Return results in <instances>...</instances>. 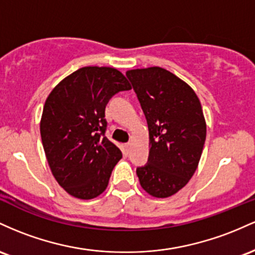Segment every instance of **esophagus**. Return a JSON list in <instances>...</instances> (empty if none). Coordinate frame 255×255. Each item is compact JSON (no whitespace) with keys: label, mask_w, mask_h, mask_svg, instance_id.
<instances>
[{"label":"esophagus","mask_w":255,"mask_h":255,"mask_svg":"<svg viewBox=\"0 0 255 255\" xmlns=\"http://www.w3.org/2000/svg\"><path fill=\"white\" fill-rule=\"evenodd\" d=\"M130 149H131V143H125V144H124V150L127 151V153H128V151H130Z\"/></svg>","instance_id":"34e87169"}]
</instances>
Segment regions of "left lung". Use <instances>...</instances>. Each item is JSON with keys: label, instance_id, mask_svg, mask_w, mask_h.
Returning <instances> with one entry per match:
<instances>
[{"label": "left lung", "instance_id": "obj_1", "mask_svg": "<svg viewBox=\"0 0 255 255\" xmlns=\"http://www.w3.org/2000/svg\"><path fill=\"white\" fill-rule=\"evenodd\" d=\"M147 119L148 164L137 167L141 187L154 197L179 191L195 173L206 139L201 104L189 85L161 67L127 72Z\"/></svg>", "mask_w": 255, "mask_h": 255}]
</instances>
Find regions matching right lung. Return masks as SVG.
Returning a JSON list of instances; mask_svg holds the SVG:
<instances>
[{
  "label": "right lung",
  "instance_id": "obj_1",
  "mask_svg": "<svg viewBox=\"0 0 255 255\" xmlns=\"http://www.w3.org/2000/svg\"><path fill=\"white\" fill-rule=\"evenodd\" d=\"M130 89L117 68L87 66L62 79L45 100L43 148L54 178L70 195L90 200L107 188L123 154L105 136L106 105Z\"/></svg>",
  "mask_w": 255,
  "mask_h": 255
}]
</instances>
